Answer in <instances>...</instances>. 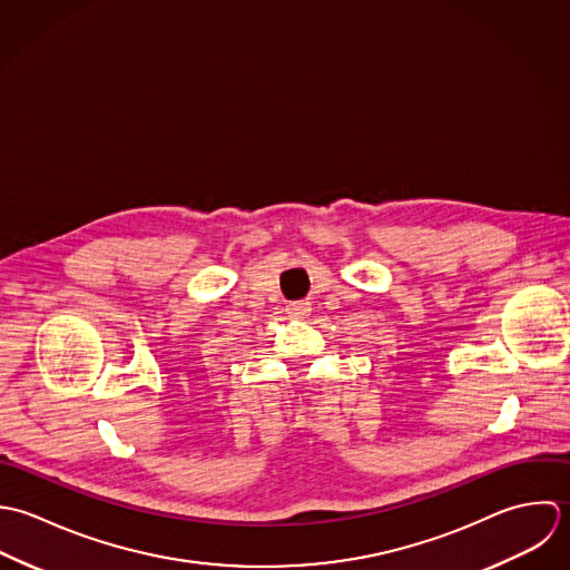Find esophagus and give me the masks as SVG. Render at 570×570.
<instances>
[{"label":"esophagus","mask_w":570,"mask_h":570,"mask_svg":"<svg viewBox=\"0 0 570 570\" xmlns=\"http://www.w3.org/2000/svg\"><path fill=\"white\" fill-rule=\"evenodd\" d=\"M288 315L291 317H306L311 313V302H295V304H288Z\"/></svg>","instance_id":"1"}]
</instances>
